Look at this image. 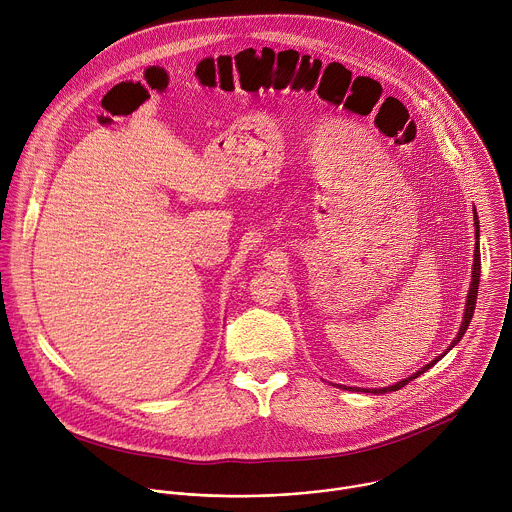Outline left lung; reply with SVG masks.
Wrapping results in <instances>:
<instances>
[{
  "label": "left lung",
  "instance_id": "1",
  "mask_svg": "<svg viewBox=\"0 0 512 512\" xmlns=\"http://www.w3.org/2000/svg\"><path fill=\"white\" fill-rule=\"evenodd\" d=\"M474 227H476V247H474V265H472V281H470V287H468V296H466V308H464V318H462V324H460V330H458V334H456V338L452 340V344L446 348V352L444 354H440V356H435L431 362H427L425 367H421L417 373H413L411 377H407V379H403V381H397L395 385H389V387H381V389H360V387H346V385H338L340 389H352V391H364V393H375V395H383V393H391V391H399L401 387H405L409 381H413V379H417L419 375H423L425 371H429L433 364L437 362V360H442L460 340H462V336L466 334V330H468V326H470V322H472V316H474V308H476V296H478V281H480V243H478V237H480V225H478V214H476V208H474Z\"/></svg>",
  "mask_w": 512,
  "mask_h": 512
}]
</instances>
